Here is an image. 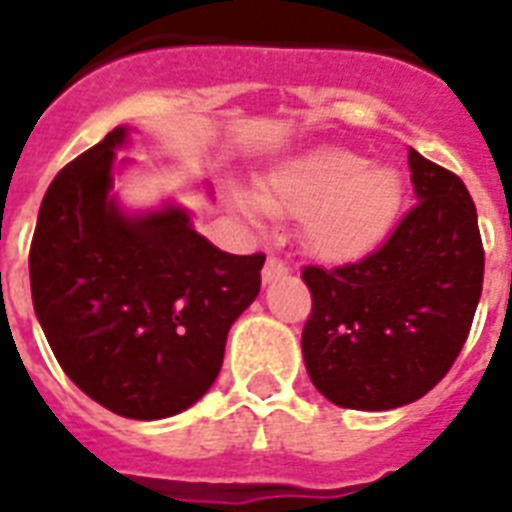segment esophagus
<instances>
[{
  "mask_svg": "<svg viewBox=\"0 0 512 512\" xmlns=\"http://www.w3.org/2000/svg\"><path fill=\"white\" fill-rule=\"evenodd\" d=\"M287 271H289V265L284 263V260L268 255V260H265V265H263V281L265 284H271L273 279H279V276H284Z\"/></svg>",
  "mask_w": 512,
  "mask_h": 512,
  "instance_id": "obj_1",
  "label": "esophagus"
}]
</instances>
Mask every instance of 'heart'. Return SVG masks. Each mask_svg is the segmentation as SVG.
Masks as SVG:
<instances>
[{"label": "heart", "instance_id": "obj_1", "mask_svg": "<svg viewBox=\"0 0 512 512\" xmlns=\"http://www.w3.org/2000/svg\"><path fill=\"white\" fill-rule=\"evenodd\" d=\"M255 209V201H241ZM265 212L303 217V239L321 260H356L385 239L401 207V177L342 148L287 164L260 193Z\"/></svg>", "mask_w": 512, "mask_h": 512}]
</instances>
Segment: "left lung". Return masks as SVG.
<instances>
[{"mask_svg": "<svg viewBox=\"0 0 512 512\" xmlns=\"http://www.w3.org/2000/svg\"><path fill=\"white\" fill-rule=\"evenodd\" d=\"M417 204L385 244L332 271L305 265L303 358L332 404L382 412L444 380L484 287L476 204L454 172L409 148Z\"/></svg>", "mask_w": 512, "mask_h": 512, "instance_id": "1", "label": "left lung"}]
</instances>
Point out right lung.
Here are the masks:
<instances>
[{
  "instance_id": "1",
  "label": "right lung",
  "mask_w": 512,
  "mask_h": 512,
  "mask_svg": "<svg viewBox=\"0 0 512 512\" xmlns=\"http://www.w3.org/2000/svg\"><path fill=\"white\" fill-rule=\"evenodd\" d=\"M124 138V127L108 132L44 193L31 297L76 388L130 420H162L212 388L228 329L260 292L265 255L220 252L177 207L122 215L108 191Z\"/></svg>"
}]
</instances>
